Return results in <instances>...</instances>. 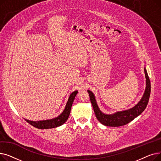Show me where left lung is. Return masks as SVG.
Here are the masks:
<instances>
[{
	"mask_svg": "<svg viewBox=\"0 0 161 161\" xmlns=\"http://www.w3.org/2000/svg\"><path fill=\"white\" fill-rule=\"evenodd\" d=\"M145 75L146 78V87L140 102L131 109L123 112H118L112 115H106L100 110L97 106L95 96L92 92L88 90L90 100L93 107L94 112L97 119L104 125L109 126H120L128 124L132 121L134 118L140 115L146 109L150 97L151 92V83L146 69H144Z\"/></svg>",
	"mask_w": 161,
	"mask_h": 161,
	"instance_id": "1",
	"label": "left lung"
}]
</instances>
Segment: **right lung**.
Here are the masks:
<instances>
[{"label": "right lung", "mask_w": 161, "mask_h": 161, "mask_svg": "<svg viewBox=\"0 0 161 161\" xmlns=\"http://www.w3.org/2000/svg\"><path fill=\"white\" fill-rule=\"evenodd\" d=\"M78 93V91H75L74 92H72V94L70 95V97L69 98V100L66 103V107L64 108V110L63 112L56 118L52 119L49 120H45V121H29L27 119H25L27 123H29L30 125H32L35 127L39 129H53L57 127L64 124L68 119V118L69 117L71 107L72 105V103L74 100L75 97Z\"/></svg>", "instance_id": "1"}]
</instances>
